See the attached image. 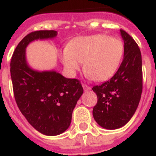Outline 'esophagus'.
<instances>
[{"mask_svg": "<svg viewBox=\"0 0 156 156\" xmlns=\"http://www.w3.org/2000/svg\"><path fill=\"white\" fill-rule=\"evenodd\" d=\"M83 87L84 91H88V90L91 89V87L89 86H87V84H83Z\"/></svg>", "mask_w": 156, "mask_h": 156, "instance_id": "esophagus-1", "label": "esophagus"}]
</instances>
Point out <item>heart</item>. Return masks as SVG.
Masks as SVG:
<instances>
[{
    "label": "heart",
    "instance_id": "1",
    "mask_svg": "<svg viewBox=\"0 0 156 156\" xmlns=\"http://www.w3.org/2000/svg\"><path fill=\"white\" fill-rule=\"evenodd\" d=\"M124 44L118 38L93 34L73 39L63 49L60 59L69 73L73 75L81 68L88 78L101 82L112 77L120 66Z\"/></svg>",
    "mask_w": 156,
    "mask_h": 156
}]
</instances>
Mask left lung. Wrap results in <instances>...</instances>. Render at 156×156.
<instances>
[{"label":"left lung","mask_w":156,"mask_h":156,"mask_svg":"<svg viewBox=\"0 0 156 156\" xmlns=\"http://www.w3.org/2000/svg\"><path fill=\"white\" fill-rule=\"evenodd\" d=\"M124 40V58L110 80L93 87L98 102L93 110L100 126L115 130L127 123L136 111L142 93V60L132 37L121 30Z\"/></svg>","instance_id":"1"}]
</instances>
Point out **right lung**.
I'll list each match as a JSON object with an SVG mask.
<instances>
[{
	"instance_id": "1",
	"label": "right lung",
	"mask_w": 156,
	"mask_h": 156,
	"mask_svg": "<svg viewBox=\"0 0 156 156\" xmlns=\"http://www.w3.org/2000/svg\"><path fill=\"white\" fill-rule=\"evenodd\" d=\"M55 30L31 32L18 44L10 61L15 99L33 127L46 136H57L69 128L73 111L83 93L80 82L59 73L37 71L29 66L25 49L32 41L53 39Z\"/></svg>"
}]
</instances>
